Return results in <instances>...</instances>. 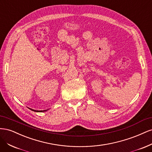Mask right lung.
Wrapping results in <instances>:
<instances>
[{
    "label": "right lung",
    "instance_id": "right-lung-1",
    "mask_svg": "<svg viewBox=\"0 0 152 152\" xmlns=\"http://www.w3.org/2000/svg\"><path fill=\"white\" fill-rule=\"evenodd\" d=\"M31 110H32V111H34V112H47L48 110H49V109H48V110H34V109H31V108H30Z\"/></svg>",
    "mask_w": 152,
    "mask_h": 152
}]
</instances>
